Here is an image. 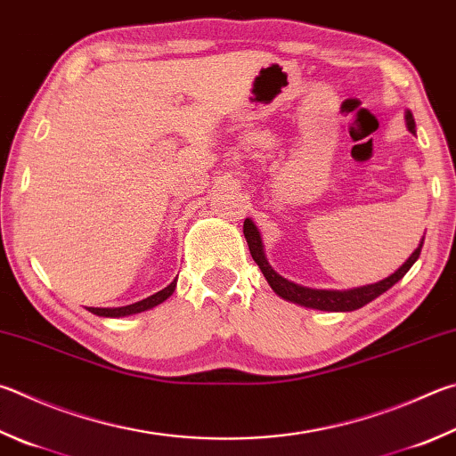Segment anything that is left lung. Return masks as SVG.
I'll use <instances>...</instances> for the list:
<instances>
[{
  "label": "left lung",
  "mask_w": 456,
  "mask_h": 456,
  "mask_svg": "<svg viewBox=\"0 0 456 456\" xmlns=\"http://www.w3.org/2000/svg\"><path fill=\"white\" fill-rule=\"evenodd\" d=\"M404 119H407V127L411 134H415V118H412V113L411 111L404 113ZM243 233L247 239V245H249L253 261L259 265V269L265 275V279H267V283L271 285L273 291L281 297V299L297 303V305H301V307H309V309L341 311V313L365 307L367 303H370L372 299H377L379 295L388 291V289H391L395 283H399V281L407 275V271L419 259L420 249H423V241H425V237L420 239L419 247L412 251L409 259L404 261L401 267L393 273V275H388L387 279L379 281V283L346 289V291H330V289H309V287L297 285V283H293V281H289L285 277H281L279 273L269 265L267 256H265L261 233H259V229L255 227V223L251 219H245Z\"/></svg>",
  "instance_id": "obj_1"
}]
</instances>
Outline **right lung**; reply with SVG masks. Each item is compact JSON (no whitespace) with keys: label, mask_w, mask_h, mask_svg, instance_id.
Instances as JSON below:
<instances>
[{"label":"right lung","mask_w":456,"mask_h":456,"mask_svg":"<svg viewBox=\"0 0 456 456\" xmlns=\"http://www.w3.org/2000/svg\"><path fill=\"white\" fill-rule=\"evenodd\" d=\"M175 285H177V279H173L167 287L161 289V291H157L155 295L147 297V299H143V301H137L134 305H126V307H113V309L111 307H105V309L89 307L87 311L97 314V317H127V314H135V313H142L147 309H153L159 303H163L165 299H169L173 291H175Z\"/></svg>","instance_id":"right-lung-1"}]
</instances>
